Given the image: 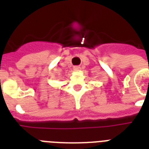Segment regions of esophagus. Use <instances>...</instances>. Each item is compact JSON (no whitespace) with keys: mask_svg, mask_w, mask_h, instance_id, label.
Instances as JSON below:
<instances>
[{"mask_svg":"<svg viewBox=\"0 0 149 149\" xmlns=\"http://www.w3.org/2000/svg\"><path fill=\"white\" fill-rule=\"evenodd\" d=\"M73 70H74L75 71H79V70H80V66H79V65H76V66L73 67Z\"/></svg>","mask_w":149,"mask_h":149,"instance_id":"34e87169","label":"esophagus"}]
</instances>
